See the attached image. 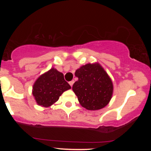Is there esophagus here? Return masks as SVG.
<instances>
[{
	"mask_svg": "<svg viewBox=\"0 0 151 151\" xmlns=\"http://www.w3.org/2000/svg\"><path fill=\"white\" fill-rule=\"evenodd\" d=\"M74 81L72 80V81H70V82H69V84H70V85L71 86H72V85H73V84H74Z\"/></svg>",
	"mask_w": 151,
	"mask_h": 151,
	"instance_id": "esophagus-1",
	"label": "esophagus"
}]
</instances>
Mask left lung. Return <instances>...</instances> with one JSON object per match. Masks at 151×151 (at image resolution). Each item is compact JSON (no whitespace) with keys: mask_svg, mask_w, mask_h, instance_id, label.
<instances>
[{"mask_svg":"<svg viewBox=\"0 0 151 151\" xmlns=\"http://www.w3.org/2000/svg\"><path fill=\"white\" fill-rule=\"evenodd\" d=\"M72 90L81 106L87 110H99L111 99L114 86L111 79L98 62L89 63L77 69Z\"/></svg>","mask_w":151,"mask_h":151,"instance_id":"1","label":"left lung"}]
</instances>
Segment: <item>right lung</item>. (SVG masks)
<instances>
[{
  "mask_svg": "<svg viewBox=\"0 0 151 151\" xmlns=\"http://www.w3.org/2000/svg\"><path fill=\"white\" fill-rule=\"evenodd\" d=\"M71 86L64 79V75L54 67L41 74L35 81L32 95L37 105L49 107L58 101L64 91Z\"/></svg>",
  "mask_w": 151,
  "mask_h": 151,
  "instance_id": "obj_1",
  "label": "right lung"
}]
</instances>
